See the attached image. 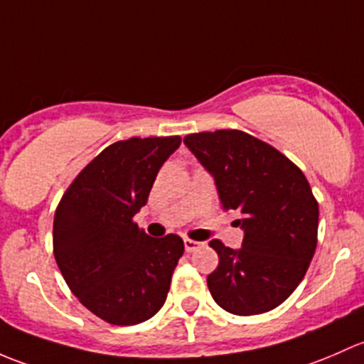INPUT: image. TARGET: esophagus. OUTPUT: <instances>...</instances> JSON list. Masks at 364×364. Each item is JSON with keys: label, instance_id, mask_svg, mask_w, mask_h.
Returning a JSON list of instances; mask_svg holds the SVG:
<instances>
[{"label": "esophagus", "instance_id": "esophagus-1", "mask_svg": "<svg viewBox=\"0 0 364 364\" xmlns=\"http://www.w3.org/2000/svg\"><path fill=\"white\" fill-rule=\"evenodd\" d=\"M201 243L196 242V240H191V238H183V247H186L187 252H194L196 249H200Z\"/></svg>", "mask_w": 364, "mask_h": 364}]
</instances>
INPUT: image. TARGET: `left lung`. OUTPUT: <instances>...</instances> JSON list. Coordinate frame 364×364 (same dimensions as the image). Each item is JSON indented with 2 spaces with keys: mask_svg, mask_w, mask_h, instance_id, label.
<instances>
[{
  "mask_svg": "<svg viewBox=\"0 0 364 364\" xmlns=\"http://www.w3.org/2000/svg\"><path fill=\"white\" fill-rule=\"evenodd\" d=\"M215 181L224 210H237L242 249L219 240V266L207 277L217 305L235 316L264 314L286 301L317 247L319 205L303 171L277 149L238 129L183 138Z\"/></svg>",
  "mask_w": 364,
  "mask_h": 364,
  "instance_id": "obj_1",
  "label": "left lung"
}]
</instances>
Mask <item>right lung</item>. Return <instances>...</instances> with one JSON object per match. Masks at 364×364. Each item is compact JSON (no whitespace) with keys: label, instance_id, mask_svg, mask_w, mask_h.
Segmentation results:
<instances>
[{"label":"right lung","instance_id":"obj_1","mask_svg":"<svg viewBox=\"0 0 364 364\" xmlns=\"http://www.w3.org/2000/svg\"><path fill=\"white\" fill-rule=\"evenodd\" d=\"M181 136L129 138L100 152L63 194L54 256L71 293L100 319L133 326L159 312L183 254L177 235L151 238L133 223Z\"/></svg>","mask_w":364,"mask_h":364}]
</instances>
